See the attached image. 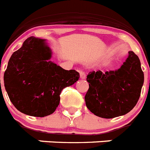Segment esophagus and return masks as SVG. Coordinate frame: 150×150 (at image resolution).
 <instances>
[{"instance_id":"obj_1","label":"esophagus","mask_w":150,"mask_h":150,"mask_svg":"<svg viewBox=\"0 0 150 150\" xmlns=\"http://www.w3.org/2000/svg\"><path fill=\"white\" fill-rule=\"evenodd\" d=\"M79 73H80V76L81 79H85L86 78V74L83 70H79Z\"/></svg>"}]
</instances>
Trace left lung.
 <instances>
[{
    "label": "left lung",
    "mask_w": 150,
    "mask_h": 150,
    "mask_svg": "<svg viewBox=\"0 0 150 150\" xmlns=\"http://www.w3.org/2000/svg\"><path fill=\"white\" fill-rule=\"evenodd\" d=\"M85 96L88 109L103 118H113L130 112L139 100L144 74L139 57L132 51L121 68L103 73L91 71L86 76Z\"/></svg>",
    "instance_id": "1"
}]
</instances>
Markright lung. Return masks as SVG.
Masks as SVG:
<instances>
[{
  "instance_id": "add662e5",
  "label": "right lung",
  "mask_w": 150,
  "mask_h": 150,
  "mask_svg": "<svg viewBox=\"0 0 150 150\" xmlns=\"http://www.w3.org/2000/svg\"><path fill=\"white\" fill-rule=\"evenodd\" d=\"M51 57L44 39L31 36L9 60L4 86L10 100L22 113L34 117L51 115L59 105L62 89L79 80V73L48 61Z\"/></svg>"
}]
</instances>
